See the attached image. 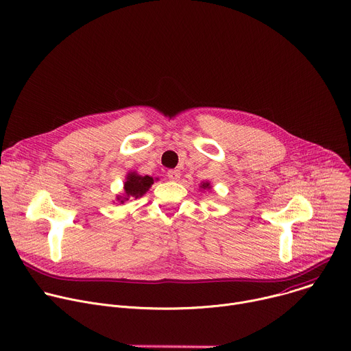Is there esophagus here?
<instances>
[{
    "instance_id": "34e87169",
    "label": "esophagus",
    "mask_w": 351,
    "mask_h": 351,
    "mask_svg": "<svg viewBox=\"0 0 351 351\" xmlns=\"http://www.w3.org/2000/svg\"><path fill=\"white\" fill-rule=\"evenodd\" d=\"M168 178H169L171 180H173V182H178V180L180 179V171H178V169L169 171V172H168Z\"/></svg>"
}]
</instances>
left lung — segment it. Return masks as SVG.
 Masks as SVG:
<instances>
[{
  "instance_id": "left-lung-1",
  "label": "left lung",
  "mask_w": 351,
  "mask_h": 351,
  "mask_svg": "<svg viewBox=\"0 0 351 351\" xmlns=\"http://www.w3.org/2000/svg\"><path fill=\"white\" fill-rule=\"evenodd\" d=\"M199 187H202L203 190H210V189H211V184H210V182H203L202 186H199Z\"/></svg>"
}]
</instances>
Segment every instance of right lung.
I'll use <instances>...</instances> for the list:
<instances>
[{"instance_id":"1","label":"right lung","mask_w":351,"mask_h":351,"mask_svg":"<svg viewBox=\"0 0 351 351\" xmlns=\"http://www.w3.org/2000/svg\"><path fill=\"white\" fill-rule=\"evenodd\" d=\"M153 183H154V179L152 176L148 175L141 176V175H137L136 172H130L128 173L123 184L125 193L123 195H117V199L121 204H123L129 198H138L143 194H145V191L152 187Z\"/></svg>"}]
</instances>
